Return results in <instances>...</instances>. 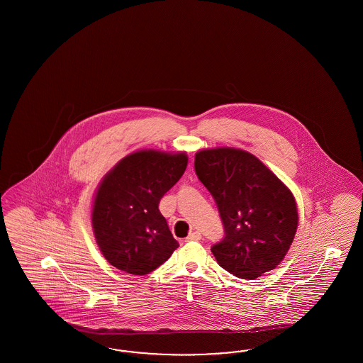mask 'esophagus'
Segmentation results:
<instances>
[{
    "label": "esophagus",
    "instance_id": "34e87169",
    "mask_svg": "<svg viewBox=\"0 0 363 363\" xmlns=\"http://www.w3.org/2000/svg\"><path fill=\"white\" fill-rule=\"evenodd\" d=\"M200 240H201L200 231H191L189 235L185 238V241H200Z\"/></svg>",
    "mask_w": 363,
    "mask_h": 363
}]
</instances>
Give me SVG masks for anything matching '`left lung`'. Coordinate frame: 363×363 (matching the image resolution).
I'll return each instance as SVG.
<instances>
[{
  "mask_svg": "<svg viewBox=\"0 0 363 363\" xmlns=\"http://www.w3.org/2000/svg\"><path fill=\"white\" fill-rule=\"evenodd\" d=\"M194 170L212 194L225 228L223 240L211 247L218 264L250 280L274 269L298 227L293 193L256 156L242 150L200 151Z\"/></svg>",
  "mask_w": 363,
  "mask_h": 363,
  "instance_id": "obj_1",
  "label": "left lung"
}]
</instances>
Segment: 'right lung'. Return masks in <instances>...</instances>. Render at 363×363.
<instances>
[{"mask_svg":"<svg viewBox=\"0 0 363 363\" xmlns=\"http://www.w3.org/2000/svg\"><path fill=\"white\" fill-rule=\"evenodd\" d=\"M186 164L184 152L138 151L104 177L92 208V227L104 259L113 267L147 275L178 247L157 207Z\"/></svg>","mask_w":363,"mask_h":363,"instance_id":"add662e5","label":"right lung"}]
</instances>
